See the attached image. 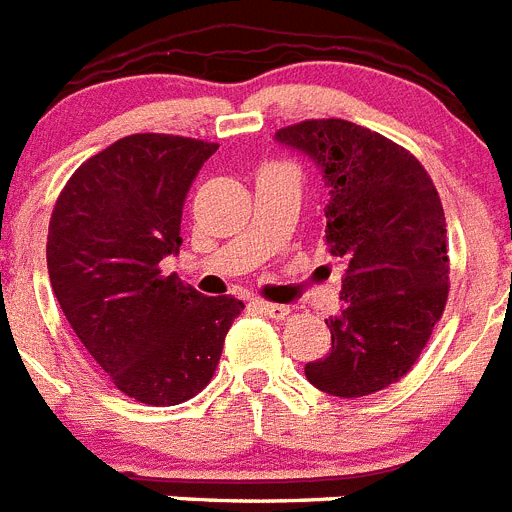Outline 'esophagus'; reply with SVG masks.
Returning a JSON list of instances; mask_svg holds the SVG:
<instances>
[{"label": "esophagus", "mask_w": 512, "mask_h": 512, "mask_svg": "<svg viewBox=\"0 0 512 512\" xmlns=\"http://www.w3.org/2000/svg\"><path fill=\"white\" fill-rule=\"evenodd\" d=\"M256 308L264 313V316L269 318H287L290 316V308L287 305H279V303H266V300H261V303H256Z\"/></svg>", "instance_id": "34e87169"}]
</instances>
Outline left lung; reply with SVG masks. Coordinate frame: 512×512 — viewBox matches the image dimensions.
I'll return each instance as SVG.
<instances>
[{
  "label": "left lung",
  "instance_id": "8db88e82",
  "mask_svg": "<svg viewBox=\"0 0 512 512\" xmlns=\"http://www.w3.org/2000/svg\"><path fill=\"white\" fill-rule=\"evenodd\" d=\"M308 152L329 183L326 251L344 264L339 316L326 318L331 352L305 365L308 381L360 399L401 381L448 303V235L425 165L388 137L344 119L277 131Z\"/></svg>",
  "mask_w": 512,
  "mask_h": 512
}]
</instances>
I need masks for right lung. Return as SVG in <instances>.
Listing matches in <instances>:
<instances>
[{
  "instance_id": "obj_1",
  "label": "right lung",
  "mask_w": 512,
  "mask_h": 512,
  "mask_svg": "<svg viewBox=\"0 0 512 512\" xmlns=\"http://www.w3.org/2000/svg\"><path fill=\"white\" fill-rule=\"evenodd\" d=\"M217 147L129 134L74 170L48 222V279L69 326L108 381L142 404L194 399L246 308L163 274L181 248L183 199Z\"/></svg>"
}]
</instances>
